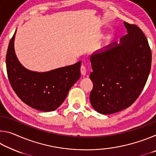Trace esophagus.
I'll return each mask as SVG.
<instances>
[{"mask_svg":"<svg viewBox=\"0 0 156 156\" xmlns=\"http://www.w3.org/2000/svg\"><path fill=\"white\" fill-rule=\"evenodd\" d=\"M80 73H81V74L83 75V76H84V75L86 74L87 69H86V68H85V67H84V65H82L81 67H80Z\"/></svg>","mask_w":156,"mask_h":156,"instance_id":"esophagus-1","label":"esophagus"}]
</instances>
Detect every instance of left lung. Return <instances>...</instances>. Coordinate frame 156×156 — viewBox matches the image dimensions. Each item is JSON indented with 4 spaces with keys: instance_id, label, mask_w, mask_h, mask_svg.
<instances>
[{
    "instance_id": "8db88e82",
    "label": "left lung",
    "mask_w": 156,
    "mask_h": 156,
    "mask_svg": "<svg viewBox=\"0 0 156 156\" xmlns=\"http://www.w3.org/2000/svg\"><path fill=\"white\" fill-rule=\"evenodd\" d=\"M128 34L90 57L93 89L90 102L105 115L126 109L136 101L149 77L151 51L146 36L136 25L124 22Z\"/></svg>"
}]
</instances>
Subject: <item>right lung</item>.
Listing matches in <instances>:
<instances>
[{"label":"right lung","mask_w":156,"mask_h":156,"mask_svg":"<svg viewBox=\"0 0 156 156\" xmlns=\"http://www.w3.org/2000/svg\"><path fill=\"white\" fill-rule=\"evenodd\" d=\"M16 32L9 41L6 54L7 73L12 89L24 103L34 109L46 112L56 110L80 78L81 61L47 72L28 70L16 56Z\"/></svg>","instance_id":"right-lung-1"}]
</instances>
